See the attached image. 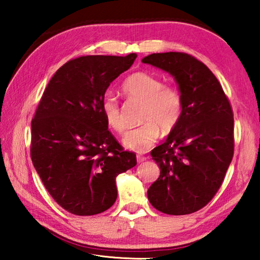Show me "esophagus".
<instances>
[{
  "mask_svg": "<svg viewBox=\"0 0 260 260\" xmlns=\"http://www.w3.org/2000/svg\"><path fill=\"white\" fill-rule=\"evenodd\" d=\"M136 159H138V162H142L144 160H147V157L142 155H136Z\"/></svg>",
  "mask_w": 260,
  "mask_h": 260,
  "instance_id": "esophagus-1",
  "label": "esophagus"
}]
</instances>
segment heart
<instances>
[{
	"label": "heart",
	"mask_w": 260,
	"mask_h": 260,
	"mask_svg": "<svg viewBox=\"0 0 260 260\" xmlns=\"http://www.w3.org/2000/svg\"><path fill=\"white\" fill-rule=\"evenodd\" d=\"M121 90L127 98L142 103L141 121L144 124L129 132L122 143L136 152H144L157 142L160 131L164 134L173 132L181 120L183 99L178 88L164 85L160 79L144 72H136L126 78ZM102 110L108 125L117 133L124 134L128 129L124 111L117 99L107 94L102 101Z\"/></svg>",
	"instance_id": "1"
}]
</instances>
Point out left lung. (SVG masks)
<instances>
[{"instance_id": "1", "label": "left lung", "mask_w": 260, "mask_h": 260, "mask_svg": "<svg viewBox=\"0 0 260 260\" xmlns=\"http://www.w3.org/2000/svg\"><path fill=\"white\" fill-rule=\"evenodd\" d=\"M142 61L173 76L183 99L177 128L151 151L160 175L148 200L166 214L196 212L219 190L234 155L231 103L211 70L191 55L161 52Z\"/></svg>"}]
</instances>
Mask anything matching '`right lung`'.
<instances>
[{
    "label": "right lung",
    "instance_id": "right-lung-1",
    "mask_svg": "<svg viewBox=\"0 0 260 260\" xmlns=\"http://www.w3.org/2000/svg\"><path fill=\"white\" fill-rule=\"evenodd\" d=\"M138 55L81 56L50 79L32 119L30 158L57 204L94 215L117 200L116 178L136 165L108 128L102 101Z\"/></svg>",
    "mask_w": 260,
    "mask_h": 260
}]
</instances>
